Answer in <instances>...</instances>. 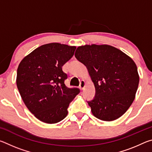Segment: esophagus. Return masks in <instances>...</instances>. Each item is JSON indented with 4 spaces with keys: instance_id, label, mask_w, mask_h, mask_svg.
I'll return each mask as SVG.
<instances>
[{
    "instance_id": "34e87169",
    "label": "esophagus",
    "mask_w": 152,
    "mask_h": 152,
    "mask_svg": "<svg viewBox=\"0 0 152 152\" xmlns=\"http://www.w3.org/2000/svg\"><path fill=\"white\" fill-rule=\"evenodd\" d=\"M86 85V82L84 80H81L80 83V88L82 90H83L84 88V87H85Z\"/></svg>"
}]
</instances>
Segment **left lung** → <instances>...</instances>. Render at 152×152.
I'll use <instances>...</instances> for the list:
<instances>
[{
	"mask_svg": "<svg viewBox=\"0 0 152 152\" xmlns=\"http://www.w3.org/2000/svg\"><path fill=\"white\" fill-rule=\"evenodd\" d=\"M75 57L86 66L94 84V98L87 101L94 116L105 121L121 117L134 101L140 82L133 60L109 45L80 46Z\"/></svg>",
	"mask_w": 152,
	"mask_h": 152,
	"instance_id": "8db88e82",
	"label": "left lung"
}]
</instances>
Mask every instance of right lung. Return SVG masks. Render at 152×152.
I'll return each instance as SVG.
<instances>
[{
	"instance_id": "right-lung-1",
	"label": "right lung",
	"mask_w": 152,
	"mask_h": 152,
	"mask_svg": "<svg viewBox=\"0 0 152 152\" xmlns=\"http://www.w3.org/2000/svg\"><path fill=\"white\" fill-rule=\"evenodd\" d=\"M75 46L51 43L36 48L17 69V86L27 109L41 121L56 123L68 115L70 102L80 92L68 88L62 66L74 56Z\"/></svg>"
}]
</instances>
